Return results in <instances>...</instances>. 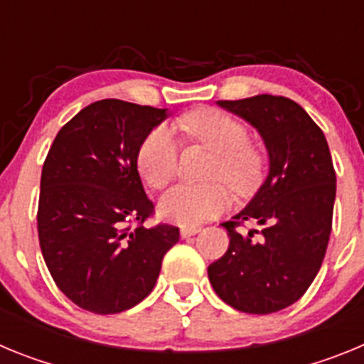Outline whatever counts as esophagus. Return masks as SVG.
<instances>
[{
    "mask_svg": "<svg viewBox=\"0 0 364 364\" xmlns=\"http://www.w3.org/2000/svg\"><path fill=\"white\" fill-rule=\"evenodd\" d=\"M198 231H200V228H198V226H182V228H180V235H182L184 239H188V237H193V235H197Z\"/></svg>",
    "mask_w": 364,
    "mask_h": 364,
    "instance_id": "1",
    "label": "esophagus"
}]
</instances>
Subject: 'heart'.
Instances as JSON below:
<instances>
[{"label": "heart", "instance_id": "1", "mask_svg": "<svg viewBox=\"0 0 364 364\" xmlns=\"http://www.w3.org/2000/svg\"><path fill=\"white\" fill-rule=\"evenodd\" d=\"M180 129L215 153L210 178L224 180L235 191H250L259 182L262 160L247 142V131L237 118L218 109L189 112ZM138 171L154 189L166 188L178 169V144L169 127H156L144 138L136 156ZM230 204L228 189L220 182L178 184L160 198L159 211L167 220L198 224L220 213Z\"/></svg>", "mask_w": 364, "mask_h": 364}]
</instances>
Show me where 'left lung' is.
Returning <instances> with one entry per match:
<instances>
[{"label":"left lung","mask_w":364,"mask_h":364,"mask_svg":"<svg viewBox=\"0 0 364 364\" xmlns=\"http://www.w3.org/2000/svg\"><path fill=\"white\" fill-rule=\"evenodd\" d=\"M217 104L259 131L269 169L246 208L222 224L230 246L208 277L235 310L273 314L299 301L323 264L336 202L332 154L319 125L294 100L259 95ZM246 220L263 230L240 234L236 226Z\"/></svg>","instance_id":"obj_1"}]
</instances>
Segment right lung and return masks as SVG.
Listing matches in <instances>:
<instances>
[{"mask_svg": "<svg viewBox=\"0 0 364 364\" xmlns=\"http://www.w3.org/2000/svg\"><path fill=\"white\" fill-rule=\"evenodd\" d=\"M166 118L167 109L100 100L63 125L45 159L41 253L58 288L83 310L107 315L136 306L178 242V228H144L154 205L136 164L144 138Z\"/></svg>", "mask_w": 364, "mask_h": 364, "instance_id": "obj_1", "label": "right lung"}]
</instances>
